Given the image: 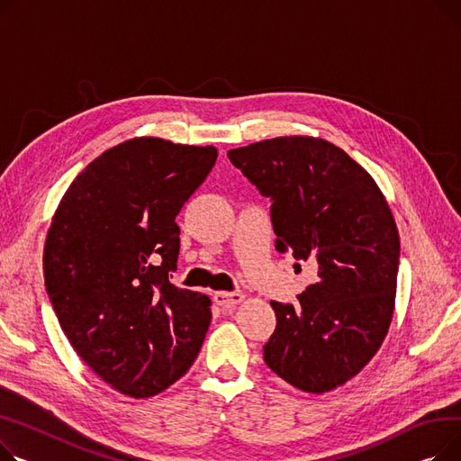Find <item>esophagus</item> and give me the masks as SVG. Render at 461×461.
Wrapping results in <instances>:
<instances>
[{"label": "esophagus", "mask_w": 461, "mask_h": 461, "mask_svg": "<svg viewBox=\"0 0 461 461\" xmlns=\"http://www.w3.org/2000/svg\"><path fill=\"white\" fill-rule=\"evenodd\" d=\"M243 297L246 295H243L241 292H218L213 295V300L221 309H230V307L241 303Z\"/></svg>", "instance_id": "obj_1"}]
</instances>
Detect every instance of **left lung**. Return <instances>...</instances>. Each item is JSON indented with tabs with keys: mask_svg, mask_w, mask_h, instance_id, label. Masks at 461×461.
<instances>
[{
	"mask_svg": "<svg viewBox=\"0 0 461 461\" xmlns=\"http://www.w3.org/2000/svg\"><path fill=\"white\" fill-rule=\"evenodd\" d=\"M227 156L272 199L277 251L318 276L297 305L272 302L277 326L264 361L305 393L333 391L365 368L391 326L400 257L391 208L374 178L326 140L285 135Z\"/></svg>",
	"mask_w": 461,
	"mask_h": 461,
	"instance_id": "left-lung-1",
	"label": "left lung"
}]
</instances>
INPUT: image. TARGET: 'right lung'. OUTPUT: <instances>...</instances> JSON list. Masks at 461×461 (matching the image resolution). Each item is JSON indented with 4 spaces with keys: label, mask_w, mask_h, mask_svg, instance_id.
I'll use <instances>...</instances> for the list:
<instances>
[{
    "label": "right lung",
    "mask_w": 461,
    "mask_h": 461,
    "mask_svg": "<svg viewBox=\"0 0 461 461\" xmlns=\"http://www.w3.org/2000/svg\"><path fill=\"white\" fill-rule=\"evenodd\" d=\"M218 149L133 138L67 189L44 243V281L76 354L121 394L150 398L189 370L210 297L175 286L184 203Z\"/></svg>",
    "instance_id": "add662e5"
}]
</instances>
